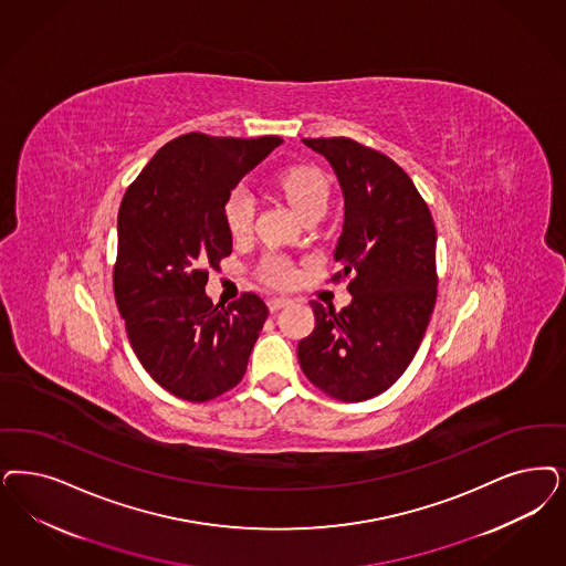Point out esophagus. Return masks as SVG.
Returning <instances> with one entry per match:
<instances>
[{
	"instance_id": "1",
	"label": "esophagus",
	"mask_w": 566,
	"mask_h": 566,
	"mask_svg": "<svg viewBox=\"0 0 566 566\" xmlns=\"http://www.w3.org/2000/svg\"><path fill=\"white\" fill-rule=\"evenodd\" d=\"M286 305H291V298H286V296H272V298L268 301L270 312H277V310H282V307H286Z\"/></svg>"
}]
</instances>
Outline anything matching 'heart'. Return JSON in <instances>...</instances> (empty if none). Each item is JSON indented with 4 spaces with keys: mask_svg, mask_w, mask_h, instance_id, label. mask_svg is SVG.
<instances>
[{
    "mask_svg": "<svg viewBox=\"0 0 566 566\" xmlns=\"http://www.w3.org/2000/svg\"><path fill=\"white\" fill-rule=\"evenodd\" d=\"M277 188L301 214L312 213L315 209H326L328 205V181L313 167H291L277 176ZM254 217V198L249 188L238 186L223 202V219L228 230L234 235H244L251 230ZM261 275L270 284H286L293 277L291 263L272 254L265 259Z\"/></svg>",
    "mask_w": 566,
    "mask_h": 566,
    "instance_id": "1",
    "label": "heart"
}]
</instances>
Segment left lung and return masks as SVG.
Masks as SVG:
<instances>
[{"mask_svg": "<svg viewBox=\"0 0 566 566\" xmlns=\"http://www.w3.org/2000/svg\"><path fill=\"white\" fill-rule=\"evenodd\" d=\"M331 163L345 219L334 249L352 275V305L313 301L315 328L298 343V364L315 387L340 401L389 389L410 366L437 298V232L429 207L389 156L349 137L303 139Z\"/></svg>", "mask_w": 566, "mask_h": 566, "instance_id": "8db88e82", "label": "left lung"}]
</instances>
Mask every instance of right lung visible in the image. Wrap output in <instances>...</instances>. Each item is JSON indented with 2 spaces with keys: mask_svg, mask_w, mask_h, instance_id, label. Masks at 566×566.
<instances>
[{
  "mask_svg": "<svg viewBox=\"0 0 566 566\" xmlns=\"http://www.w3.org/2000/svg\"><path fill=\"white\" fill-rule=\"evenodd\" d=\"M188 134L165 144L118 209L115 298L139 364L163 389L209 401L242 380L268 305L244 293L223 307L205 293L207 270L232 253L223 202L280 146Z\"/></svg>",
  "mask_w": 566,
  "mask_h": 566,
  "instance_id": "1",
  "label": "right lung"
}]
</instances>
